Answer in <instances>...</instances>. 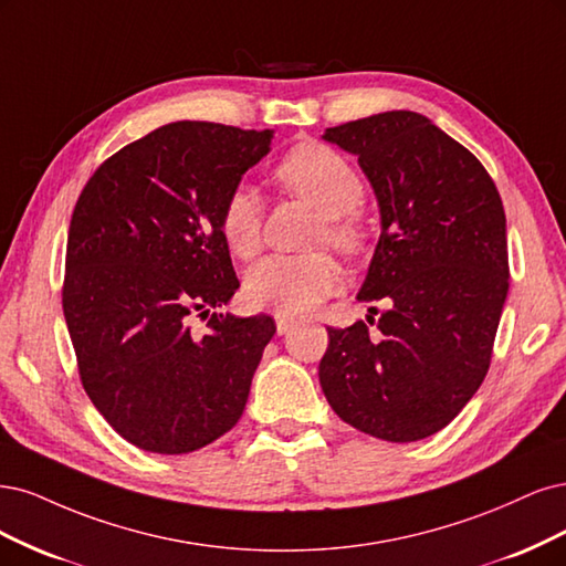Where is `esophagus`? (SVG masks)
Wrapping results in <instances>:
<instances>
[{
  "label": "esophagus",
  "instance_id": "obj_1",
  "mask_svg": "<svg viewBox=\"0 0 566 566\" xmlns=\"http://www.w3.org/2000/svg\"><path fill=\"white\" fill-rule=\"evenodd\" d=\"M275 324H277V334L280 336H284V334H289L291 329H294V317H289V315H284V313H277L275 315Z\"/></svg>",
  "mask_w": 566,
  "mask_h": 566
}]
</instances>
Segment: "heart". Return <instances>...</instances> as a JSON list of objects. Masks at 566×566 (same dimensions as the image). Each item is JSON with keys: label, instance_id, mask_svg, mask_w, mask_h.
Masks as SVG:
<instances>
[{"label": "heart", "instance_id": "heart-1", "mask_svg": "<svg viewBox=\"0 0 566 566\" xmlns=\"http://www.w3.org/2000/svg\"><path fill=\"white\" fill-rule=\"evenodd\" d=\"M277 178L324 216L319 240L350 251L359 228L350 216L364 197V184L353 164L322 143L291 150L277 167ZM263 209L256 188L237 186L221 211V234L240 259H251L261 247ZM340 286V272L326 256H265L244 277V298L256 307H275L289 317L313 313L322 298Z\"/></svg>", "mask_w": 566, "mask_h": 566}]
</instances>
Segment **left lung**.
Listing matches in <instances>:
<instances>
[{
  "label": "left lung",
  "instance_id": "8db88e82",
  "mask_svg": "<svg viewBox=\"0 0 566 566\" xmlns=\"http://www.w3.org/2000/svg\"><path fill=\"white\" fill-rule=\"evenodd\" d=\"M378 202L380 237L359 301L366 322L329 332L319 361L326 402L386 442L449 426L478 392L507 296L501 195L480 159L428 117L390 111L332 126Z\"/></svg>",
  "mask_w": 566,
  "mask_h": 566
}]
</instances>
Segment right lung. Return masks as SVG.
<instances>
[{"label":"right lung","mask_w":566,"mask_h":566,"mask_svg":"<svg viewBox=\"0 0 566 566\" xmlns=\"http://www.w3.org/2000/svg\"><path fill=\"white\" fill-rule=\"evenodd\" d=\"M275 132L174 122L105 159L67 230L63 315L82 386L126 442L190 453L242 418L277 326L211 313L240 289L221 211ZM192 314L208 319L195 333Z\"/></svg>","instance_id":"1"}]
</instances>
